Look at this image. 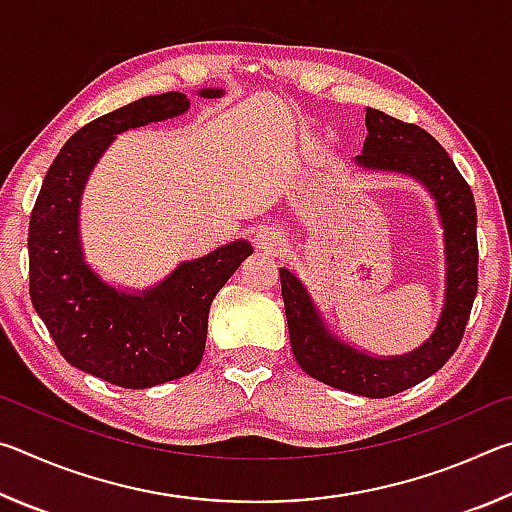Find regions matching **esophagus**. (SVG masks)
I'll return each instance as SVG.
<instances>
[{
    "mask_svg": "<svg viewBox=\"0 0 512 512\" xmlns=\"http://www.w3.org/2000/svg\"><path fill=\"white\" fill-rule=\"evenodd\" d=\"M255 244L257 248L268 250V253H275V250H280L284 244H287V239H284V235L277 228H268V225H264V228L257 230Z\"/></svg>",
    "mask_w": 512,
    "mask_h": 512,
    "instance_id": "esophagus-1",
    "label": "esophagus"
}]
</instances>
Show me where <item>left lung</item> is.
I'll list each match as a JSON object with an SVG mask.
<instances>
[{
  "instance_id": "obj_1",
  "label": "left lung",
  "mask_w": 512,
  "mask_h": 512,
  "mask_svg": "<svg viewBox=\"0 0 512 512\" xmlns=\"http://www.w3.org/2000/svg\"><path fill=\"white\" fill-rule=\"evenodd\" d=\"M368 137L357 158L361 167L411 173L436 198L445 228L447 298L431 339L406 357L372 359L332 339L300 280L280 271L291 350L309 377L363 397H391L440 370L456 352L479 289L476 205L454 160L424 128L381 110H366Z\"/></svg>"
}]
</instances>
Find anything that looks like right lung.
<instances>
[{
	"label": "right lung",
	"mask_w": 512,
	"mask_h": 512,
	"mask_svg": "<svg viewBox=\"0 0 512 512\" xmlns=\"http://www.w3.org/2000/svg\"><path fill=\"white\" fill-rule=\"evenodd\" d=\"M219 97L221 90H201ZM185 94L144 97L85 124L51 162L29 221V293L67 363L121 388H149L194 372L216 293L253 253L246 241L180 264L160 287L126 296L85 266L79 201L94 162L117 133L176 117Z\"/></svg>",
	"instance_id": "obj_1"
}]
</instances>
